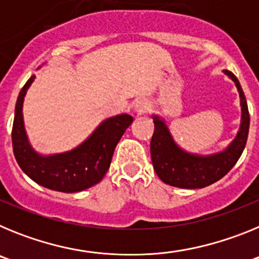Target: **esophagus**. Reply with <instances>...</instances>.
<instances>
[{"label": "esophagus", "mask_w": 259, "mask_h": 259, "mask_svg": "<svg viewBox=\"0 0 259 259\" xmlns=\"http://www.w3.org/2000/svg\"><path fill=\"white\" fill-rule=\"evenodd\" d=\"M150 109V104L146 100H137L136 102H135V110H136L137 113H146L148 110Z\"/></svg>", "instance_id": "obj_1"}]
</instances>
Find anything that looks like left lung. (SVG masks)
Masks as SVG:
<instances>
[{
    "mask_svg": "<svg viewBox=\"0 0 259 259\" xmlns=\"http://www.w3.org/2000/svg\"><path fill=\"white\" fill-rule=\"evenodd\" d=\"M224 74L235 81L239 91L241 124L235 140L223 152L206 157L184 152L175 144L163 120L153 116L154 134L150 141V155L158 178L166 184L185 189L203 188L222 179L241 157L250 123L248 104L237 77L228 70H224Z\"/></svg>",
    "mask_w": 259,
    "mask_h": 259,
    "instance_id": "obj_1",
    "label": "left lung"
}]
</instances>
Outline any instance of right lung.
Listing matches in <instances>:
<instances>
[{
	"mask_svg": "<svg viewBox=\"0 0 259 259\" xmlns=\"http://www.w3.org/2000/svg\"><path fill=\"white\" fill-rule=\"evenodd\" d=\"M35 77L32 75L24 84L15 105L11 140L18 164L33 182L53 191L74 193L91 188L107 172L116 144L134 118L120 114L106 119L81 145L70 152L48 157L37 154L27 140L22 113L24 96Z\"/></svg>",
	"mask_w": 259,
	"mask_h": 259,
	"instance_id": "obj_1",
	"label": "right lung"
}]
</instances>
